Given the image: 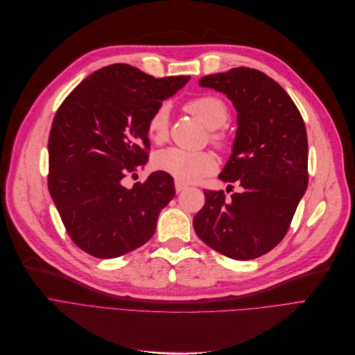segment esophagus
<instances>
[{
  "label": "esophagus",
  "instance_id": "1",
  "mask_svg": "<svg viewBox=\"0 0 355 355\" xmlns=\"http://www.w3.org/2000/svg\"><path fill=\"white\" fill-rule=\"evenodd\" d=\"M187 188H188L187 184L182 183L180 180H176V182H175V189H176V192H178V193H179V192H182V191H184Z\"/></svg>",
  "mask_w": 355,
  "mask_h": 355
}]
</instances>
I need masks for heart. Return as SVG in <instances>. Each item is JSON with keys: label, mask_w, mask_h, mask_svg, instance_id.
Masks as SVG:
<instances>
[{"label": "heart", "mask_w": 355, "mask_h": 355, "mask_svg": "<svg viewBox=\"0 0 355 355\" xmlns=\"http://www.w3.org/2000/svg\"><path fill=\"white\" fill-rule=\"evenodd\" d=\"M184 110L191 112L195 118L208 128H212L211 143L219 148L228 144L227 134L221 130H214L224 125L228 121L230 111L224 101L216 95H200L189 99L184 104ZM168 123L166 107L157 108L150 115L147 121V136L155 143H163L167 139ZM156 166L160 171L172 175L180 182H196L200 178L211 175L216 160L209 151H184L180 148H166L159 151L155 159Z\"/></svg>", "instance_id": "obj_1"}]
</instances>
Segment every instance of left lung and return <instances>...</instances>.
I'll return each instance as SVG.
<instances>
[{
    "mask_svg": "<svg viewBox=\"0 0 355 355\" xmlns=\"http://www.w3.org/2000/svg\"><path fill=\"white\" fill-rule=\"evenodd\" d=\"M199 85L224 92L239 111L232 155L219 179L243 191L227 199L224 191L205 189L193 228L230 259H257L284 239L308 188L305 123L292 98L257 69L234 67L204 76Z\"/></svg>",
    "mask_w": 355,
    "mask_h": 355,
    "instance_id": "1",
    "label": "left lung"
}]
</instances>
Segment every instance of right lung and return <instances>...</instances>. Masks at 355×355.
I'll return each instance as SVG.
<instances>
[{
    "mask_svg": "<svg viewBox=\"0 0 355 355\" xmlns=\"http://www.w3.org/2000/svg\"><path fill=\"white\" fill-rule=\"evenodd\" d=\"M191 76L155 78L125 63L103 67L64 98L49 136V192L72 241L96 259L146 244L175 196L173 178L123 179L148 160L147 121Z\"/></svg>",
    "mask_w": 355,
    "mask_h": 355,
    "instance_id": "1",
    "label": "right lung"
}]
</instances>
